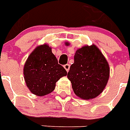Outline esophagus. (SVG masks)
I'll use <instances>...</instances> for the list:
<instances>
[{
	"label": "esophagus",
	"instance_id": "34e87169",
	"mask_svg": "<svg viewBox=\"0 0 130 130\" xmlns=\"http://www.w3.org/2000/svg\"><path fill=\"white\" fill-rule=\"evenodd\" d=\"M64 68L66 69V71L67 72L69 71V70H70V64H65V65L64 66Z\"/></svg>",
	"mask_w": 130,
	"mask_h": 130
}]
</instances>
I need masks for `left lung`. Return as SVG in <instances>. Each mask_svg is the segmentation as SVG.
Returning <instances> with one entry per match:
<instances>
[{"mask_svg": "<svg viewBox=\"0 0 130 130\" xmlns=\"http://www.w3.org/2000/svg\"><path fill=\"white\" fill-rule=\"evenodd\" d=\"M66 45L69 43L66 42ZM109 66L95 45H85L76 50L74 62L68 73V78L76 96L92 99L102 93L109 78Z\"/></svg>", "mask_w": 130, "mask_h": 130, "instance_id": "obj_1", "label": "left lung"}]
</instances>
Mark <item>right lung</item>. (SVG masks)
Listing matches in <instances>:
<instances>
[{"label":"right lung","instance_id":"add662e5","mask_svg":"<svg viewBox=\"0 0 130 130\" xmlns=\"http://www.w3.org/2000/svg\"><path fill=\"white\" fill-rule=\"evenodd\" d=\"M27 87L33 94L44 96L55 89L56 83L67 75L47 44L37 46L28 57L23 68Z\"/></svg>","mask_w":130,"mask_h":130}]
</instances>
